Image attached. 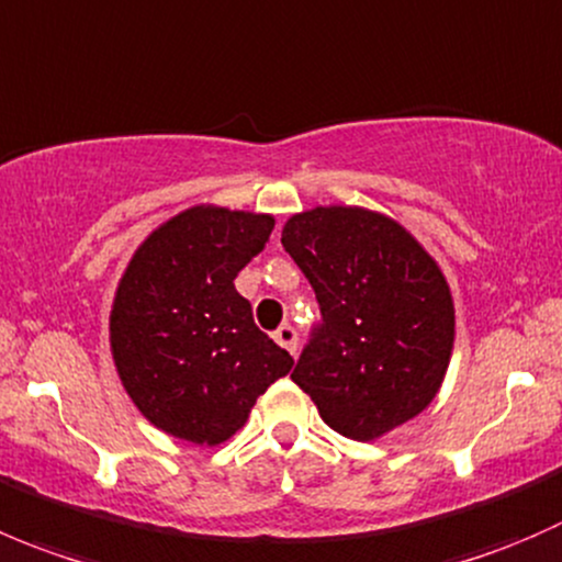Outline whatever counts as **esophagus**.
I'll return each mask as SVG.
<instances>
[{"instance_id": "1", "label": "esophagus", "mask_w": 562, "mask_h": 562, "mask_svg": "<svg viewBox=\"0 0 562 562\" xmlns=\"http://www.w3.org/2000/svg\"><path fill=\"white\" fill-rule=\"evenodd\" d=\"M276 341L281 344L283 349H286V352H297V330H294L292 325H281L279 330H276Z\"/></svg>"}]
</instances>
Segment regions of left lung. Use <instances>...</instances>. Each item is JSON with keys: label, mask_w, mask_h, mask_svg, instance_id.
I'll list each match as a JSON object with an SVG mask.
<instances>
[{"label": "left lung", "mask_w": 562, "mask_h": 562, "mask_svg": "<svg viewBox=\"0 0 562 562\" xmlns=\"http://www.w3.org/2000/svg\"><path fill=\"white\" fill-rule=\"evenodd\" d=\"M281 246L322 311L292 371L322 420L369 442L424 413L457 336L451 286L429 251L398 221L344 204L292 215Z\"/></svg>", "instance_id": "obj_1"}]
</instances>
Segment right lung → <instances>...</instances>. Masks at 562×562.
<instances>
[{"instance_id":"obj_1","label":"right lung","mask_w":562,"mask_h":562,"mask_svg":"<svg viewBox=\"0 0 562 562\" xmlns=\"http://www.w3.org/2000/svg\"><path fill=\"white\" fill-rule=\"evenodd\" d=\"M273 226V215L196 204L127 262L109 316L111 355L131 402L166 435L221 446L292 369L235 289Z\"/></svg>"}]
</instances>
